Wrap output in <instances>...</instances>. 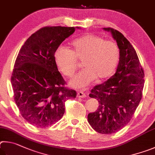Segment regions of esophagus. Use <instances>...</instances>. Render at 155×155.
Returning <instances> with one entry per match:
<instances>
[{
    "instance_id": "1",
    "label": "esophagus",
    "mask_w": 155,
    "mask_h": 155,
    "mask_svg": "<svg viewBox=\"0 0 155 155\" xmlns=\"http://www.w3.org/2000/svg\"><path fill=\"white\" fill-rule=\"evenodd\" d=\"M78 97H80V98H85L86 97V94L84 93L83 91H79L77 94Z\"/></svg>"
}]
</instances>
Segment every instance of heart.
Here are the masks:
<instances>
[{"mask_svg": "<svg viewBox=\"0 0 155 155\" xmlns=\"http://www.w3.org/2000/svg\"><path fill=\"white\" fill-rule=\"evenodd\" d=\"M120 58L116 43L106 41L99 35L86 34L71 43V50L59 47L54 53V61L62 75L70 78L82 61L84 69L70 81L73 88H83L96 79H107L114 72Z\"/></svg>", "mask_w": 155, "mask_h": 155, "instance_id": "1", "label": "heart"}]
</instances>
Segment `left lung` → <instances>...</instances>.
Segmentation results:
<instances>
[{"mask_svg":"<svg viewBox=\"0 0 155 155\" xmlns=\"http://www.w3.org/2000/svg\"><path fill=\"white\" fill-rule=\"evenodd\" d=\"M120 50V58L115 74L104 83L94 86L89 97L99 101V108L88 114V121L96 131L112 134L128 124L142 97L144 72L137 54L124 35L112 28Z\"/></svg>","mask_w":155,"mask_h":155,"instance_id":"1","label":"left lung"}]
</instances>
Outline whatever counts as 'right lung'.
Wrapping results in <instances>:
<instances>
[{
  "instance_id": "1",
  "label": "right lung",
  "mask_w": 155,
  "mask_h": 155,
  "mask_svg": "<svg viewBox=\"0 0 155 155\" xmlns=\"http://www.w3.org/2000/svg\"><path fill=\"white\" fill-rule=\"evenodd\" d=\"M75 31V27H43L19 51L11 82L15 104L32 125L45 128L55 124L64 114L65 101L77 95L64 86L54 61L56 49Z\"/></svg>"
}]
</instances>
